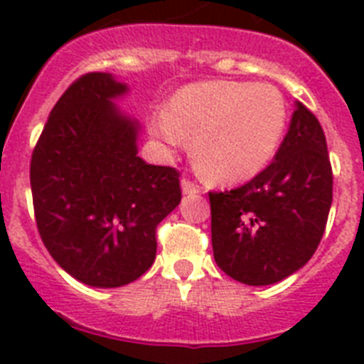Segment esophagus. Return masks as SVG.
<instances>
[{"label":"esophagus","mask_w":364,"mask_h":364,"mask_svg":"<svg viewBox=\"0 0 364 364\" xmlns=\"http://www.w3.org/2000/svg\"><path fill=\"white\" fill-rule=\"evenodd\" d=\"M181 188H183V193H185V194H198L200 193L198 185H194V183L188 181V179H183Z\"/></svg>","instance_id":"esophagus-1"}]
</instances>
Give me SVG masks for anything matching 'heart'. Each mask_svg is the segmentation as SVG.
Returning <instances> with one entry per match:
<instances>
[{
	"mask_svg": "<svg viewBox=\"0 0 364 364\" xmlns=\"http://www.w3.org/2000/svg\"><path fill=\"white\" fill-rule=\"evenodd\" d=\"M287 126L282 92L264 82L205 81L181 88L170 109L154 111L149 128L171 147L193 137L200 173L213 181L251 179L274 159Z\"/></svg>",
	"mask_w": 364,
	"mask_h": 364,
	"instance_id": "heart-1",
	"label": "heart"
}]
</instances>
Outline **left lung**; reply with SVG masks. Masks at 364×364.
Masks as SVG:
<instances>
[{
	"label": "left lung",
	"mask_w": 364,
	"mask_h": 364,
	"mask_svg": "<svg viewBox=\"0 0 364 364\" xmlns=\"http://www.w3.org/2000/svg\"><path fill=\"white\" fill-rule=\"evenodd\" d=\"M333 204V168L316 115L296 102L276 156L245 185L210 193L217 266L245 285H272L316 253Z\"/></svg>",
	"instance_id": "left-lung-1"
}]
</instances>
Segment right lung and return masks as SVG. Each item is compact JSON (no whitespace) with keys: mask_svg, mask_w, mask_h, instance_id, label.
Here are the masks:
<instances>
[{"mask_svg":"<svg viewBox=\"0 0 364 364\" xmlns=\"http://www.w3.org/2000/svg\"><path fill=\"white\" fill-rule=\"evenodd\" d=\"M128 87L85 73L62 94L31 153L39 236L70 276L122 287L154 262L156 227L181 202L179 171L137 156L139 126L113 100Z\"/></svg>","mask_w":364,"mask_h":364,"instance_id":"1","label":"right lung"}]
</instances>
